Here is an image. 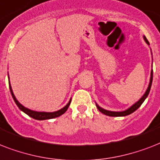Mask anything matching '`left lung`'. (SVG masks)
<instances>
[{"instance_id": "left-lung-1", "label": "left lung", "mask_w": 160, "mask_h": 160, "mask_svg": "<svg viewBox=\"0 0 160 160\" xmlns=\"http://www.w3.org/2000/svg\"><path fill=\"white\" fill-rule=\"evenodd\" d=\"M144 41H145V42H146L148 45H149V41H148V40H147L146 37H145L144 36ZM152 81H153V70H151V74H150V80H149V86H148V89H147V90L144 94V95L140 98V100H138L135 104H134L131 107H129V109H127L126 110H124V111H119V112L109 111V110H106V109H103V108L100 107L97 104H96V106H97L98 109H99L101 113H103L104 114H106V115H108V116L118 117V116H126V115H129V114H132L133 112L135 111V110H136V109H138V108L142 105V104H143V102H144V100H145V99H146L148 95H149V91H150V88H151V85H152Z\"/></svg>"}]
</instances>
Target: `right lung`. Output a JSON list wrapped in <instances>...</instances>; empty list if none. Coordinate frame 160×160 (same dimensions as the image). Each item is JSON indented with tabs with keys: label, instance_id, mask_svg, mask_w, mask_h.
<instances>
[{
	"label": "right lung",
	"instance_id": "1",
	"mask_svg": "<svg viewBox=\"0 0 160 160\" xmlns=\"http://www.w3.org/2000/svg\"><path fill=\"white\" fill-rule=\"evenodd\" d=\"M9 87H10V90H11V94L12 95V98H13L14 101L16 102V105L19 107V109H21V111H23L24 113H26V114H28L29 116L35 119H37V120H44V119H53V118H56V117H59L60 115H62L64 113H65L66 110H67L68 107L70 106V102H71V100H70L69 103L67 105H65V107H63L62 109H59L57 111L55 112H38V111H34V110H31V109H28V108H26L25 106L21 105V103L19 102L18 100H16V96L14 95L13 91H12V89H11V84L9 83Z\"/></svg>",
	"mask_w": 160,
	"mask_h": 160
}]
</instances>
